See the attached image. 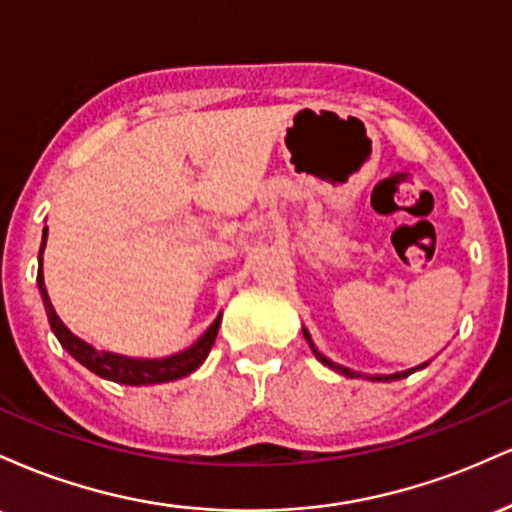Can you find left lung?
Returning a JSON list of instances; mask_svg holds the SVG:
<instances>
[{
	"label": "left lung",
	"mask_w": 512,
	"mask_h": 512,
	"mask_svg": "<svg viewBox=\"0 0 512 512\" xmlns=\"http://www.w3.org/2000/svg\"><path fill=\"white\" fill-rule=\"evenodd\" d=\"M303 337H305V342H308L310 349H313L315 358H317V361L322 363V366H327V368L337 370V373L346 375V378H368V380H373V383H390V380H402V378H407V375L416 373V370H421V368H426V366H428V361H426V363H421V366H416V368L402 370V373H390V375H363V373H358V370H351V368H344V366H339V363H334L332 358H327L325 354H322V351L317 349V346L313 344V337H310V332L305 330V327H303Z\"/></svg>",
	"instance_id": "obj_1"
}]
</instances>
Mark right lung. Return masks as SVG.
Returning <instances> with one entry per match:
<instances>
[{"label": "right lung", "mask_w": 512, "mask_h": 512, "mask_svg": "<svg viewBox=\"0 0 512 512\" xmlns=\"http://www.w3.org/2000/svg\"><path fill=\"white\" fill-rule=\"evenodd\" d=\"M45 243H48V228L43 231V243H40V252H38L40 298H43L45 313H48V322H50L52 332H55L57 342L62 344V349L67 351L74 361H79L81 366L91 370V373H96L98 378L113 380V383H120V385H134V387L180 380V378H185V375L195 373V370L202 366L204 358L209 356L211 346H214L216 334H219L221 313L214 322H211L209 330L204 332L195 344L178 351V354H170L163 358H134V356L113 354V351H98L96 346H91L81 337H76V334L60 320V315L55 313V308H52V303H50L48 289H45V279H43Z\"/></svg>", "instance_id": "add662e5"}]
</instances>
